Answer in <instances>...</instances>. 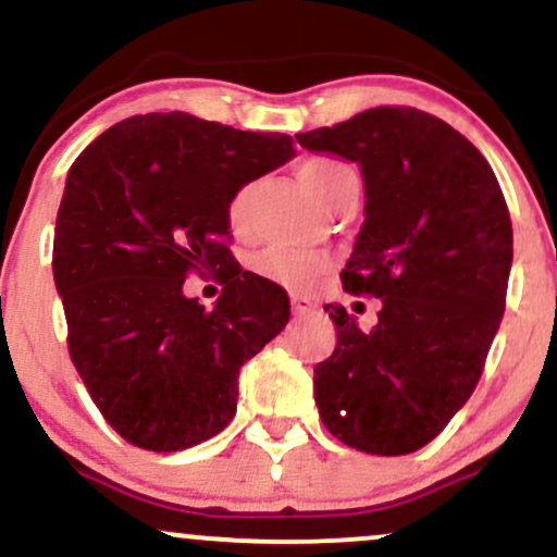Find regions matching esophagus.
Masks as SVG:
<instances>
[{
    "instance_id": "obj_1",
    "label": "esophagus",
    "mask_w": 557,
    "mask_h": 557,
    "mask_svg": "<svg viewBox=\"0 0 557 557\" xmlns=\"http://www.w3.org/2000/svg\"><path fill=\"white\" fill-rule=\"evenodd\" d=\"M293 314L296 317H306V314H311V311H314V304H311L309 298H300V296H293Z\"/></svg>"
}]
</instances>
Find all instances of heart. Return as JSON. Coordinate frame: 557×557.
Returning a JSON list of instances; mask_svg holds the SVG:
<instances>
[{
	"label": "heart",
	"mask_w": 557,
	"mask_h": 557,
	"mask_svg": "<svg viewBox=\"0 0 557 557\" xmlns=\"http://www.w3.org/2000/svg\"><path fill=\"white\" fill-rule=\"evenodd\" d=\"M300 185L317 198L322 207L332 209L345 196L361 190L359 172L350 164L332 157H311L296 168ZM257 196V185H243L227 201V227L235 235H246L251 225V207ZM253 272L270 283L293 293H306L317 285V280L330 270V257L319 251H296V248L270 246L259 251L251 261Z\"/></svg>",
	"instance_id": "1"
}]
</instances>
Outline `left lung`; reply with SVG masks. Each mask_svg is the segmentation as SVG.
I'll use <instances>...</instances> for the list:
<instances>
[{"mask_svg":"<svg viewBox=\"0 0 557 557\" xmlns=\"http://www.w3.org/2000/svg\"><path fill=\"white\" fill-rule=\"evenodd\" d=\"M298 144L361 164L367 220L341 272L382 300L372 330L324 306L337 343L314 398L341 443L406 456L474 393L505 311L513 227L495 172L456 127L413 107H374Z\"/></svg>","mask_w":557,"mask_h":557,"instance_id":"8db88e82","label":"left lung"}]
</instances>
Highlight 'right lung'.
Masks as SVG:
<instances>
[{"mask_svg": "<svg viewBox=\"0 0 557 557\" xmlns=\"http://www.w3.org/2000/svg\"><path fill=\"white\" fill-rule=\"evenodd\" d=\"M293 157L285 133L235 131L185 112L112 125L67 172L52 270L67 350L120 437L175 453L238 408V374L290 317L280 285L230 253L227 201ZM218 274L214 310L182 293Z\"/></svg>", "mask_w": 557, "mask_h": 557, "instance_id": "right-lung-1", "label": "right lung"}]
</instances>
